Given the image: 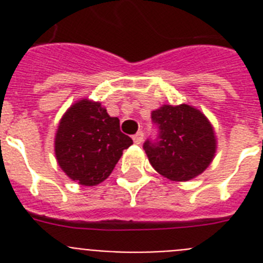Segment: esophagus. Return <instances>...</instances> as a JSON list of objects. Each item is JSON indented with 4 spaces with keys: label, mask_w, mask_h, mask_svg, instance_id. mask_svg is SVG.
Wrapping results in <instances>:
<instances>
[{
    "label": "esophagus",
    "mask_w": 263,
    "mask_h": 263,
    "mask_svg": "<svg viewBox=\"0 0 263 263\" xmlns=\"http://www.w3.org/2000/svg\"><path fill=\"white\" fill-rule=\"evenodd\" d=\"M133 141H134V143H137V145H141L143 141V132H138V133L134 134Z\"/></svg>",
    "instance_id": "obj_1"
}]
</instances>
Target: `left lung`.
Returning a JSON list of instances; mask_svg holds the SVG:
<instances>
[{"label": "left lung", "mask_w": 263, "mask_h": 263, "mask_svg": "<svg viewBox=\"0 0 263 263\" xmlns=\"http://www.w3.org/2000/svg\"><path fill=\"white\" fill-rule=\"evenodd\" d=\"M158 138L143 143L155 171L173 182H187L210 166L216 137L210 120L187 104L163 105L152 113Z\"/></svg>", "instance_id": "left-lung-1"}]
</instances>
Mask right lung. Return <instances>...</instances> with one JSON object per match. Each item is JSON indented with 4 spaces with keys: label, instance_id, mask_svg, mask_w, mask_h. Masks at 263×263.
<instances>
[{
    "label": "right lung",
    "instance_id": "obj_1",
    "mask_svg": "<svg viewBox=\"0 0 263 263\" xmlns=\"http://www.w3.org/2000/svg\"><path fill=\"white\" fill-rule=\"evenodd\" d=\"M133 143L101 103L76 101L63 115L55 136L60 168L81 185H97L111 174L122 152Z\"/></svg>",
    "mask_w": 263,
    "mask_h": 263
}]
</instances>
